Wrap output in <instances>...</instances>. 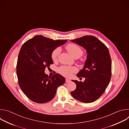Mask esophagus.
Returning a JSON list of instances; mask_svg holds the SVG:
<instances>
[{"instance_id":"1","label":"esophagus","mask_w":129,"mask_h":129,"mask_svg":"<svg viewBox=\"0 0 129 129\" xmlns=\"http://www.w3.org/2000/svg\"><path fill=\"white\" fill-rule=\"evenodd\" d=\"M70 79H66V80H65V82H66V83H69V82H70Z\"/></svg>"}]
</instances>
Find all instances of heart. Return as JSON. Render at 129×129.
<instances>
[{"instance_id":"b5f03b06","label":"heart","mask_w":129,"mask_h":129,"mask_svg":"<svg viewBox=\"0 0 129 129\" xmlns=\"http://www.w3.org/2000/svg\"><path fill=\"white\" fill-rule=\"evenodd\" d=\"M66 48L67 51L73 57H80L82 56L83 51L82 49L78 45L75 44H68ZM61 52V48L59 47L55 48L51 53V58L53 61L57 60L59 55ZM78 71V68L76 66H62L58 68V72L61 75L69 77L72 76L73 73Z\"/></svg>"}]
</instances>
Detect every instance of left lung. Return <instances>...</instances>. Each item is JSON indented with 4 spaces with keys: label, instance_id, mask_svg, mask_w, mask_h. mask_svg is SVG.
<instances>
[{
    "label": "left lung",
    "instance_id": "8db88e82",
    "mask_svg": "<svg viewBox=\"0 0 129 129\" xmlns=\"http://www.w3.org/2000/svg\"><path fill=\"white\" fill-rule=\"evenodd\" d=\"M71 41L83 47L87 57L84 68L77 74L78 78H85V80L83 82L72 80L77 87L71 94L81 102H93L104 93L111 79L112 63L109 51L93 36H85Z\"/></svg>",
    "mask_w": 129,
    "mask_h": 129
}]
</instances>
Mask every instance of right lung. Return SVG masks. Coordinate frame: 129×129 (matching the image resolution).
Listing matches in <instances>:
<instances>
[{
    "label": "right lung",
    "mask_w": 129,
    "mask_h": 129,
    "mask_svg": "<svg viewBox=\"0 0 129 129\" xmlns=\"http://www.w3.org/2000/svg\"><path fill=\"white\" fill-rule=\"evenodd\" d=\"M67 41L37 35L22 46L16 66L18 82L23 92L33 102L43 104L51 101L58 87L65 82V78L59 73L50 77L44 70L53 64L52 51Z\"/></svg>",
    "instance_id": "1"
}]
</instances>
